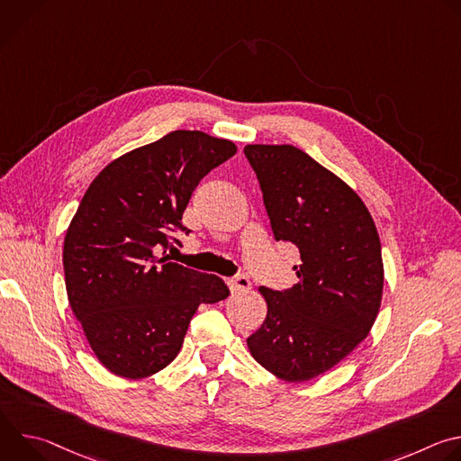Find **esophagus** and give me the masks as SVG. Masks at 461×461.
Listing matches in <instances>:
<instances>
[{
  "label": "esophagus",
  "mask_w": 461,
  "mask_h": 461,
  "mask_svg": "<svg viewBox=\"0 0 461 461\" xmlns=\"http://www.w3.org/2000/svg\"><path fill=\"white\" fill-rule=\"evenodd\" d=\"M228 285H230L231 292H235V294L237 292H246V290L251 288V283H249V279L246 276H235V277L228 279Z\"/></svg>",
  "instance_id": "34e87169"
}]
</instances>
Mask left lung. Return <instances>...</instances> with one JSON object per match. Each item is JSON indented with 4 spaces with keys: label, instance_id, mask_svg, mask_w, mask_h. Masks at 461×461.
<instances>
[{
    "label": "left lung",
    "instance_id": "left-lung-1",
    "mask_svg": "<svg viewBox=\"0 0 461 461\" xmlns=\"http://www.w3.org/2000/svg\"><path fill=\"white\" fill-rule=\"evenodd\" d=\"M244 155L276 240L292 242L301 255L297 285L258 288L268 313L248 348L274 375L303 383L368 336L383 295L379 235L359 194L304 151L251 144Z\"/></svg>",
    "mask_w": 461,
    "mask_h": 461
}]
</instances>
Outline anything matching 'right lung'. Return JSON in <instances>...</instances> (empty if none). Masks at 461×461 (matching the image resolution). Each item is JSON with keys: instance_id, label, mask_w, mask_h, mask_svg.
Segmentation results:
<instances>
[{"instance_id": "right-lung-1", "label": "right lung", "mask_w": 461, "mask_h": 461, "mask_svg": "<svg viewBox=\"0 0 461 461\" xmlns=\"http://www.w3.org/2000/svg\"><path fill=\"white\" fill-rule=\"evenodd\" d=\"M237 146L203 131H173L129 151L91 182L63 242L69 304L98 361L140 379L180 352L203 303L230 295L226 283L171 262L167 249L185 231L182 213L194 187Z\"/></svg>"}]
</instances>
